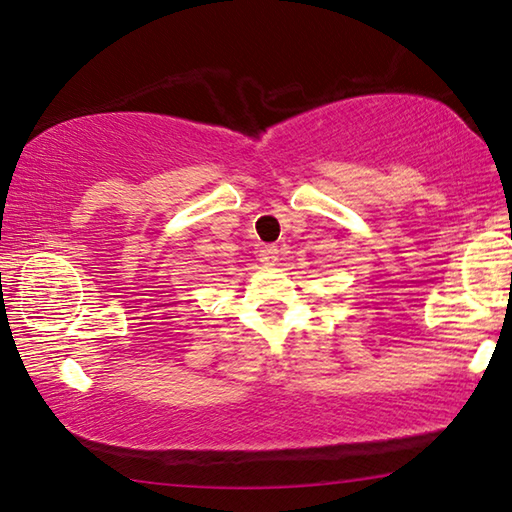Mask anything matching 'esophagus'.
Wrapping results in <instances>:
<instances>
[{"label": "esophagus", "instance_id": "1", "mask_svg": "<svg viewBox=\"0 0 512 512\" xmlns=\"http://www.w3.org/2000/svg\"><path fill=\"white\" fill-rule=\"evenodd\" d=\"M277 259H280V250H277V246H266L259 250V262L266 264V266H275Z\"/></svg>", "mask_w": 512, "mask_h": 512}]
</instances>
